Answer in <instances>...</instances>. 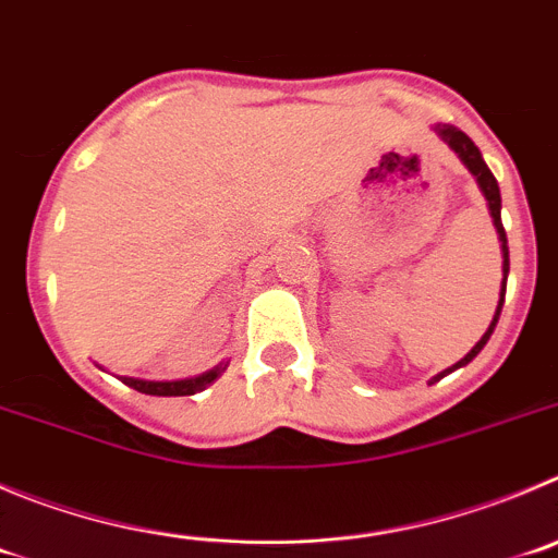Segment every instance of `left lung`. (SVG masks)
Masks as SVG:
<instances>
[{
    "label": "left lung",
    "instance_id": "8db88e82",
    "mask_svg": "<svg viewBox=\"0 0 558 558\" xmlns=\"http://www.w3.org/2000/svg\"><path fill=\"white\" fill-rule=\"evenodd\" d=\"M437 134H440V137H444L446 143H449L451 148H454V154H460V159L465 161V168L471 170L473 175H476L478 186H482L484 197H487V206H490L493 222H496V231H498V239H501V250H504V289H501V300H498L496 316H493V325L487 327V332H484V336H482V341H478L476 347H473V350L468 352V355L462 357L460 363H457V366H451V368H449V372H454V368H460V366H465V363H471L473 357H476L478 352H482V347H484V343H487V338L493 336V330H496V322H498V316H501V305H504V291H507L509 247H507V233H504V226H501V192H498V181H496V175H493V173H490V168H487V165H484L482 154H478V148H476V145H473V140L468 137L465 132H460V129H454V126H446V123H444V126H437ZM449 372L437 374L435 379L446 377V374H449Z\"/></svg>",
    "mask_w": 558,
    "mask_h": 558
}]
</instances>
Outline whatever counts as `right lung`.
Here are the masks:
<instances>
[{
	"mask_svg": "<svg viewBox=\"0 0 558 558\" xmlns=\"http://www.w3.org/2000/svg\"><path fill=\"white\" fill-rule=\"evenodd\" d=\"M220 368L215 372H206L195 379H179V383H148V379H134V377H121L129 388L140 390V393H150V397H192L195 390H203L208 383H215Z\"/></svg>",
	"mask_w": 558,
	"mask_h": 558,
	"instance_id": "add662e5",
	"label": "right lung"
}]
</instances>
